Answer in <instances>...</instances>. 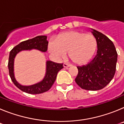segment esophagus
Returning a JSON list of instances; mask_svg holds the SVG:
<instances>
[{"label": "esophagus", "mask_w": 124, "mask_h": 124, "mask_svg": "<svg viewBox=\"0 0 124 124\" xmlns=\"http://www.w3.org/2000/svg\"><path fill=\"white\" fill-rule=\"evenodd\" d=\"M63 66H64V68H69L71 66V64H68V63H64V64H63Z\"/></svg>", "instance_id": "esophagus-1"}]
</instances>
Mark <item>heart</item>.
Returning a JSON list of instances; mask_svg holds the SVG:
<instances>
[{
	"instance_id": "b5f03b06",
	"label": "heart",
	"mask_w": 124,
	"mask_h": 124,
	"mask_svg": "<svg viewBox=\"0 0 124 124\" xmlns=\"http://www.w3.org/2000/svg\"><path fill=\"white\" fill-rule=\"evenodd\" d=\"M97 48V40L93 35L71 31L59 35L54 43L49 44L50 53L58 59L64 58L66 53L73 62L84 64L91 60Z\"/></svg>"
}]
</instances>
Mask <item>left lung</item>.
I'll return each instance as SVG.
<instances>
[{
    "label": "left lung",
    "instance_id": "left-lung-1",
    "mask_svg": "<svg viewBox=\"0 0 124 124\" xmlns=\"http://www.w3.org/2000/svg\"><path fill=\"white\" fill-rule=\"evenodd\" d=\"M91 30L97 40V54L87 64L77 66L78 74L75 81L82 89L97 91L106 87L113 79L117 53L114 43L108 37L96 30Z\"/></svg>",
    "mask_w": 124,
    "mask_h": 124
}]
</instances>
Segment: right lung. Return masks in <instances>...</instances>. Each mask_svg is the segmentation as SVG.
Returning a JSON list of instances; mask_svg holds the SVG:
<instances>
[{
    "mask_svg": "<svg viewBox=\"0 0 124 124\" xmlns=\"http://www.w3.org/2000/svg\"><path fill=\"white\" fill-rule=\"evenodd\" d=\"M46 38V36H37L32 39L22 41L18 45L15 46L10 52L8 63L10 77L15 86L25 93L37 94L48 91L54 84L59 71L63 68L62 63H56L51 61H47L46 62L45 75L41 81L30 86H23L18 83L15 79L14 75V60L17 53L23 50H31L33 49L39 50L41 52H46L48 44Z\"/></svg>",
    "mask_w": 124,
    "mask_h": 124,
    "instance_id": "right-lung-1",
    "label": "right lung"
}]
</instances>
